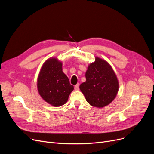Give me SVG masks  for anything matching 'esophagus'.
Instances as JSON below:
<instances>
[{
    "label": "esophagus",
    "mask_w": 154,
    "mask_h": 154,
    "mask_svg": "<svg viewBox=\"0 0 154 154\" xmlns=\"http://www.w3.org/2000/svg\"><path fill=\"white\" fill-rule=\"evenodd\" d=\"M74 89H75V91H79V84H77V85H75L74 86Z\"/></svg>",
    "instance_id": "obj_1"
}]
</instances>
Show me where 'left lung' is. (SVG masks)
I'll list each match as a JSON object with an SVG mask.
<instances>
[{"label": "left lung", "instance_id": "left-lung-1", "mask_svg": "<svg viewBox=\"0 0 154 154\" xmlns=\"http://www.w3.org/2000/svg\"><path fill=\"white\" fill-rule=\"evenodd\" d=\"M86 81L80 85V89L91 106L102 108L116 97L119 80L110 65L98 57L90 63L85 72Z\"/></svg>", "mask_w": 154, "mask_h": 154}]
</instances>
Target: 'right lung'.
Here are the masks:
<instances>
[{
	"label": "right lung",
	"mask_w": 154,
	"mask_h": 154,
	"mask_svg": "<svg viewBox=\"0 0 154 154\" xmlns=\"http://www.w3.org/2000/svg\"><path fill=\"white\" fill-rule=\"evenodd\" d=\"M37 90L40 97L54 107L66 103L74 90L62 71V62L55 57L48 59L42 65L37 78Z\"/></svg>",
	"instance_id": "1"
}]
</instances>
